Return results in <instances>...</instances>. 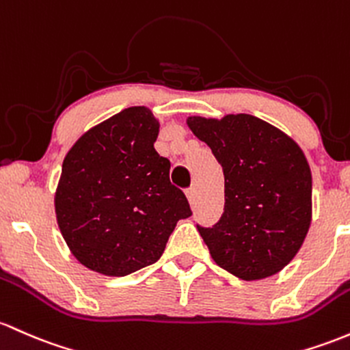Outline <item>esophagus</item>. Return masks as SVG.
<instances>
[{
	"label": "esophagus",
	"instance_id": "34e87169",
	"mask_svg": "<svg viewBox=\"0 0 350 350\" xmlns=\"http://www.w3.org/2000/svg\"><path fill=\"white\" fill-rule=\"evenodd\" d=\"M186 196H187V199H189V202H193L194 198H196V189H194V187H189V189H186Z\"/></svg>",
	"mask_w": 350,
	"mask_h": 350
}]
</instances>
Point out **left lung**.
<instances>
[{
	"instance_id": "left-lung-1",
	"label": "left lung",
	"mask_w": 350,
	"mask_h": 350,
	"mask_svg": "<svg viewBox=\"0 0 350 350\" xmlns=\"http://www.w3.org/2000/svg\"><path fill=\"white\" fill-rule=\"evenodd\" d=\"M187 126L224 172V213L213 228L198 226L214 262L243 281L279 272L310 226L312 176L304 152L251 114L193 116Z\"/></svg>"
}]
</instances>
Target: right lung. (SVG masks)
<instances>
[{
	"mask_svg": "<svg viewBox=\"0 0 350 350\" xmlns=\"http://www.w3.org/2000/svg\"><path fill=\"white\" fill-rule=\"evenodd\" d=\"M157 133L148 107H128L84 133L64 157L57 226L91 271L121 278L151 266L179 219L193 214L169 181L171 163L156 152Z\"/></svg>",
	"mask_w": 350,
	"mask_h": 350,
	"instance_id": "obj_1",
	"label": "right lung"
}]
</instances>
